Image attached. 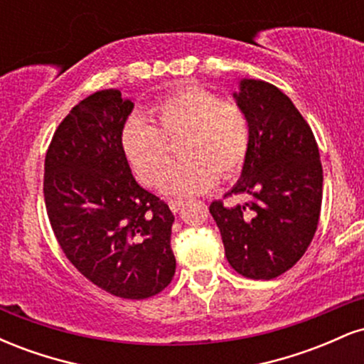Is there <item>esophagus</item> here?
Instances as JSON below:
<instances>
[{
	"mask_svg": "<svg viewBox=\"0 0 364 364\" xmlns=\"http://www.w3.org/2000/svg\"><path fill=\"white\" fill-rule=\"evenodd\" d=\"M183 203H185V202H183V200H179V198L178 200H171L169 208L174 212V214H176V212H179V208H181Z\"/></svg>",
	"mask_w": 364,
	"mask_h": 364,
	"instance_id": "esophagus-1",
	"label": "esophagus"
}]
</instances>
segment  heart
<instances>
[{
  "label": "heart",
  "mask_w": 364,
  "mask_h": 364,
  "mask_svg": "<svg viewBox=\"0 0 364 364\" xmlns=\"http://www.w3.org/2000/svg\"><path fill=\"white\" fill-rule=\"evenodd\" d=\"M149 120L132 116L121 129V149L141 183L156 186L167 173L170 158L166 139L182 140L183 161L162 185L166 195H196L207 191L220 174L243 164L250 149V121L243 107L220 101L214 92L183 87L154 102Z\"/></svg>",
  "instance_id": "obj_1"
}]
</instances>
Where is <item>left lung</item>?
I'll return each mask as SVG.
<instances>
[{"label":"left lung","mask_w":364,"mask_h":364,"mask_svg":"<svg viewBox=\"0 0 364 364\" xmlns=\"http://www.w3.org/2000/svg\"><path fill=\"white\" fill-rule=\"evenodd\" d=\"M237 89L232 97L248 116L250 149L231 193L250 200L235 207L212 202L208 210L229 265L269 281L289 270L315 236L323 171L311 128L284 92L255 78H241Z\"/></svg>","instance_id":"left-lung-1"}]
</instances>
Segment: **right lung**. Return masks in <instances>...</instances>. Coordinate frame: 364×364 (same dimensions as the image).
Listing matches in <instances>:
<instances>
[{
	"mask_svg": "<svg viewBox=\"0 0 364 364\" xmlns=\"http://www.w3.org/2000/svg\"><path fill=\"white\" fill-rule=\"evenodd\" d=\"M133 102L118 89L94 92L54 133L44 162L49 223L68 260L101 289L145 299L176 272L174 215L141 188L121 149Z\"/></svg>",
	"mask_w": 364,
	"mask_h": 364,
	"instance_id": "add662e5",
	"label": "right lung"
}]
</instances>
